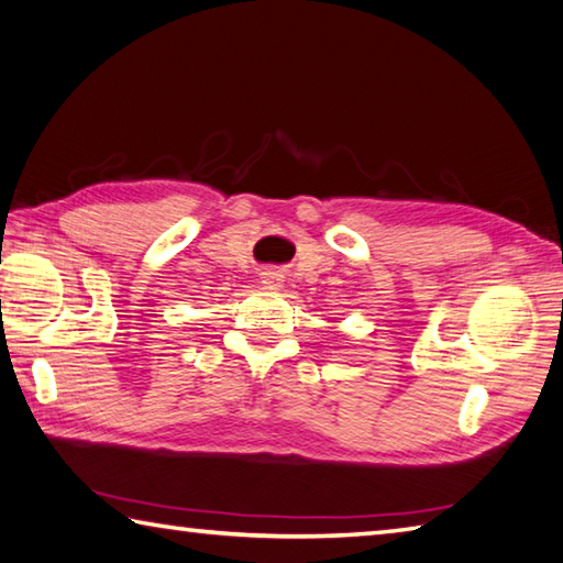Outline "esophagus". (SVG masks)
<instances>
[{"instance_id":"34e87169","label":"esophagus","mask_w":563,"mask_h":563,"mask_svg":"<svg viewBox=\"0 0 563 563\" xmlns=\"http://www.w3.org/2000/svg\"><path fill=\"white\" fill-rule=\"evenodd\" d=\"M261 283L263 285H271V288H280L283 285V273L280 271H266V273H261Z\"/></svg>"}]
</instances>
